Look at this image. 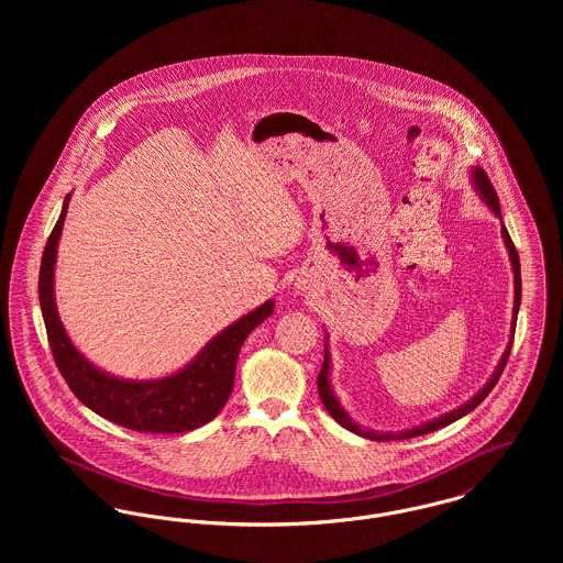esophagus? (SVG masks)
<instances>
[{
  "instance_id": "1",
  "label": "esophagus",
  "mask_w": 563,
  "mask_h": 563,
  "mask_svg": "<svg viewBox=\"0 0 563 563\" xmlns=\"http://www.w3.org/2000/svg\"><path fill=\"white\" fill-rule=\"evenodd\" d=\"M299 288H303V286H299Z\"/></svg>"
}]
</instances>
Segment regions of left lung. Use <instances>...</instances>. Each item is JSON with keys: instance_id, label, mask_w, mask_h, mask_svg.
I'll list each match as a JSON object with an SVG mask.
<instances>
[{"instance_id": "left-lung-1", "label": "left lung", "mask_w": 563, "mask_h": 563, "mask_svg": "<svg viewBox=\"0 0 563 563\" xmlns=\"http://www.w3.org/2000/svg\"><path fill=\"white\" fill-rule=\"evenodd\" d=\"M473 177H475V186L479 188V192H482L483 199H485V203L492 208V212L496 214V217H500V206H498V195H496V190H494V186H492V181H489V177L485 175V170L483 168H475L473 170ZM503 241L507 244V249H509V257H511V266H514V288H516V297H514V327H511V340H509V344H507V351L503 353V357H500V364H498V368H496V373L492 375V379L483 386L482 393H477L473 399L468 402H464L462 407H457V409H453V411H449V413H444V416H440V418H435V420H431V422H424V424H420V427H413V429H407V431H401V433H377V431H366V429H362L360 424H355L349 416H346V411L340 407V402L338 399L333 397V393H331V386H329V351H327V344H324V362H322L321 373H319V395H321V401L324 407H327V411L331 413V418L338 422V424H342L344 429H349V431H353V433H357V435H362V438H368V440H377V442H388V440H407V438H416V435H424V433H431V431H435V429H442V427H446V424H451V422H455L457 418H462V416H466L468 411H473L479 402L492 393V388L496 386V382L500 379V375H503V371H505V364H507V360H509V351H511V344H514V331H516V319H518V308H520V295H522V282H520V260H518V251H516V246H514V242L509 239V232L505 230V225H503Z\"/></svg>"}]
</instances>
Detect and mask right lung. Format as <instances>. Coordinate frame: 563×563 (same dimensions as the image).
<instances>
[{
    "label": "right lung",
    "instance_id": "add662e5",
    "mask_svg": "<svg viewBox=\"0 0 563 563\" xmlns=\"http://www.w3.org/2000/svg\"><path fill=\"white\" fill-rule=\"evenodd\" d=\"M69 195L58 223L54 225L41 260L38 299L47 329L52 355L71 393L101 418L145 433H184L210 422L234 390L236 362L244 338L273 314V301L242 317L221 331L186 368L154 379H117L95 368L71 344L54 303V264L63 232Z\"/></svg>",
    "mask_w": 563,
    "mask_h": 563
}]
</instances>
